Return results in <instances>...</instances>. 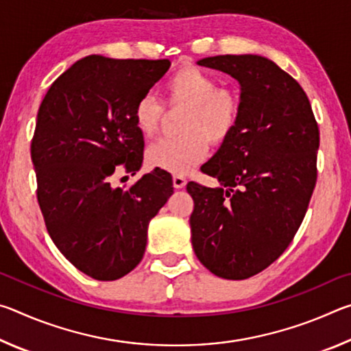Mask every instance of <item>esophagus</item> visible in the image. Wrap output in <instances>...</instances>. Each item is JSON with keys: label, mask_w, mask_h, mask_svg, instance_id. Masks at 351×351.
<instances>
[{"label": "esophagus", "mask_w": 351, "mask_h": 351, "mask_svg": "<svg viewBox=\"0 0 351 351\" xmlns=\"http://www.w3.org/2000/svg\"><path fill=\"white\" fill-rule=\"evenodd\" d=\"M186 184H187L186 178H182L180 175H175L173 176V187L175 189H184V187H186Z\"/></svg>", "instance_id": "esophagus-1"}]
</instances>
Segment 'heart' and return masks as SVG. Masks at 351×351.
Listing matches in <instances>:
<instances>
[{
    "instance_id": "heart-1",
    "label": "heart",
    "mask_w": 351,
    "mask_h": 351,
    "mask_svg": "<svg viewBox=\"0 0 351 351\" xmlns=\"http://www.w3.org/2000/svg\"><path fill=\"white\" fill-rule=\"evenodd\" d=\"M215 77L197 66L176 69L164 83L171 108H184L181 138L161 139L147 150V162L173 175H186L204 161L212 145H221L235 132L241 99L232 88L217 86ZM136 128L144 138L156 136L164 121V106L152 94L142 96L133 111Z\"/></svg>"
}]
</instances>
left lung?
<instances>
[{"label": "left lung", "instance_id": "obj_1", "mask_svg": "<svg viewBox=\"0 0 351 351\" xmlns=\"http://www.w3.org/2000/svg\"><path fill=\"white\" fill-rule=\"evenodd\" d=\"M198 64L240 83L235 132L201 171L210 189L190 181L192 245L212 274L243 280L276 261L293 241L317 180L319 127L305 91L261 56H217Z\"/></svg>", "mask_w": 351, "mask_h": 351}]
</instances>
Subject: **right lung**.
Here are the masks:
<instances>
[{"label": "right lung", "instance_id": "obj_1", "mask_svg": "<svg viewBox=\"0 0 351 351\" xmlns=\"http://www.w3.org/2000/svg\"><path fill=\"white\" fill-rule=\"evenodd\" d=\"M170 68L164 60L88 56L58 77L37 114L31 156L37 198L52 241L83 274L110 282L144 257L150 219L173 193L170 173L153 170L132 187L144 159L138 100Z\"/></svg>", "mask_w": 351, "mask_h": 351}]
</instances>
